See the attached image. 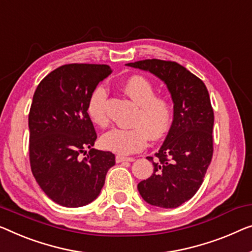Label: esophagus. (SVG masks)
Here are the masks:
<instances>
[{"mask_svg": "<svg viewBox=\"0 0 252 252\" xmlns=\"http://www.w3.org/2000/svg\"><path fill=\"white\" fill-rule=\"evenodd\" d=\"M115 160L116 163H122V162H133L134 158L132 157H125V156H120L118 155L115 157Z\"/></svg>", "mask_w": 252, "mask_h": 252, "instance_id": "34e87169", "label": "esophagus"}]
</instances>
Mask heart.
I'll return each instance as SVG.
<instances>
[{
	"instance_id": "b5f03b06",
	"label": "heart",
	"mask_w": 252,
	"mask_h": 252,
	"mask_svg": "<svg viewBox=\"0 0 252 252\" xmlns=\"http://www.w3.org/2000/svg\"><path fill=\"white\" fill-rule=\"evenodd\" d=\"M122 90L136 103L131 127H114L100 138V146L118 155H130L140 152L147 139L158 140L170 130L173 121V104L165 96L156 95L153 82L144 76L134 74L122 82ZM107 88L100 84L92 90L87 100L88 118L97 126L108 123L106 112Z\"/></svg>"
}]
</instances>
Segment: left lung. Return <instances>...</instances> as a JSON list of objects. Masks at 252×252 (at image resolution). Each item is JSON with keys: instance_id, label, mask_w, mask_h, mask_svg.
<instances>
[{"instance_id": "obj_1", "label": "left lung", "mask_w": 252, "mask_h": 252, "mask_svg": "<svg viewBox=\"0 0 252 252\" xmlns=\"http://www.w3.org/2000/svg\"><path fill=\"white\" fill-rule=\"evenodd\" d=\"M126 65L162 79L174 103L173 123L155 157H147L154 173L139 182V193L153 206L179 207L196 194L213 157L214 111L208 90L201 79L174 61L147 59Z\"/></svg>"}]
</instances>
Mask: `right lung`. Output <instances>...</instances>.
I'll list each match as a JSON object with an SVG mask.
<instances>
[{"mask_svg":"<svg viewBox=\"0 0 252 252\" xmlns=\"http://www.w3.org/2000/svg\"><path fill=\"white\" fill-rule=\"evenodd\" d=\"M111 72L106 64H64L48 73L33 94L30 167L46 196L64 207L95 200L115 164L114 154L92 148L97 134L86 111L92 90Z\"/></svg>","mask_w":252,"mask_h":252,"instance_id":"obj_1","label":"right lung"}]
</instances>
